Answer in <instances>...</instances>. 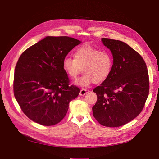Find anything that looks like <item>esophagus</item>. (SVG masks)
Wrapping results in <instances>:
<instances>
[{
  "instance_id": "1",
  "label": "esophagus",
  "mask_w": 159,
  "mask_h": 159,
  "mask_svg": "<svg viewBox=\"0 0 159 159\" xmlns=\"http://www.w3.org/2000/svg\"><path fill=\"white\" fill-rule=\"evenodd\" d=\"M88 92H89V91L88 89H81L80 90V95L81 96H84L85 94H87Z\"/></svg>"
}]
</instances>
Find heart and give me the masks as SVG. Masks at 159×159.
<instances>
[{"mask_svg":"<svg viewBox=\"0 0 159 159\" xmlns=\"http://www.w3.org/2000/svg\"><path fill=\"white\" fill-rule=\"evenodd\" d=\"M62 66L71 79L78 78L83 70L84 75L75 81V84L87 87L93 82L102 83L109 78L113 69V58L109 52L84 45L75 51L74 58L66 56Z\"/></svg>","mask_w":159,"mask_h":159,"instance_id":"b5f03b06","label":"heart"}]
</instances>
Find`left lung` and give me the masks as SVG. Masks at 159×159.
I'll return each mask as SVG.
<instances>
[{
	"label": "left lung",
	"mask_w": 159,
	"mask_h": 159,
	"mask_svg": "<svg viewBox=\"0 0 159 159\" xmlns=\"http://www.w3.org/2000/svg\"><path fill=\"white\" fill-rule=\"evenodd\" d=\"M102 41L112 53L113 66L109 78L93 90L98 96L93 114L102 125L117 127L142 111L149 92L148 74L142 56L126 43Z\"/></svg>",
	"instance_id": "1"
}]
</instances>
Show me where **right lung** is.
<instances>
[{"mask_svg":"<svg viewBox=\"0 0 159 159\" xmlns=\"http://www.w3.org/2000/svg\"><path fill=\"white\" fill-rule=\"evenodd\" d=\"M81 42L68 36H47L28 48L14 70V97L26 116L38 124L52 126L60 123L69 103L80 89L70 85L63 60Z\"/></svg>","mask_w":159,"mask_h":159,"instance_id":"right-lung-1","label":"right lung"}]
</instances>
